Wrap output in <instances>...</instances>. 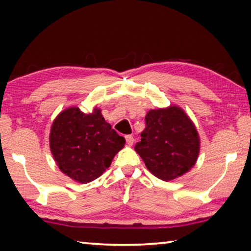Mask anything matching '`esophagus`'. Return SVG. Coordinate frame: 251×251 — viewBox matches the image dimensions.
<instances>
[{
  "instance_id": "1",
  "label": "esophagus",
  "mask_w": 251,
  "mask_h": 251,
  "mask_svg": "<svg viewBox=\"0 0 251 251\" xmlns=\"http://www.w3.org/2000/svg\"><path fill=\"white\" fill-rule=\"evenodd\" d=\"M125 138H126V144H127V145H128V146L133 145V144H134V137H133V136L127 135Z\"/></svg>"
}]
</instances>
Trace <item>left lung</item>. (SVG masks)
Masks as SVG:
<instances>
[{
	"label": "left lung",
	"instance_id": "1",
	"mask_svg": "<svg viewBox=\"0 0 251 251\" xmlns=\"http://www.w3.org/2000/svg\"><path fill=\"white\" fill-rule=\"evenodd\" d=\"M146 128L135 151L152 175L169 181L189 172L201 151L194 122L177 105L148 110Z\"/></svg>",
	"mask_w": 251,
	"mask_h": 251
}]
</instances>
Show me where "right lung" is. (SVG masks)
<instances>
[{"label": "right lung", "mask_w": 251, "mask_h": 251, "mask_svg": "<svg viewBox=\"0 0 251 251\" xmlns=\"http://www.w3.org/2000/svg\"><path fill=\"white\" fill-rule=\"evenodd\" d=\"M124 146L125 138L105 121L99 107L86 114L71 106L50 126V148L55 163L63 174L80 184L99 178Z\"/></svg>", "instance_id": "obj_1"}]
</instances>
